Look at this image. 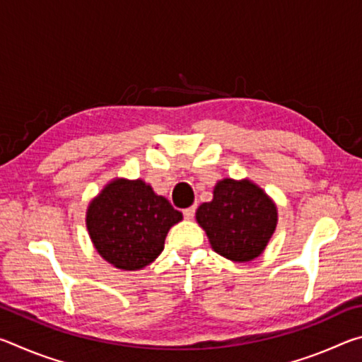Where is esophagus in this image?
Wrapping results in <instances>:
<instances>
[{
	"mask_svg": "<svg viewBox=\"0 0 362 362\" xmlns=\"http://www.w3.org/2000/svg\"><path fill=\"white\" fill-rule=\"evenodd\" d=\"M194 212H196V207L194 206L187 207V209H183V217H185L187 220H192L194 217Z\"/></svg>",
	"mask_w": 362,
	"mask_h": 362,
	"instance_id": "1",
	"label": "esophagus"
}]
</instances>
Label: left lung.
Returning a JSON list of instances; mask_svg holds the SVG:
<instances>
[{"label":"left lung","instance_id":"8db88e82","mask_svg":"<svg viewBox=\"0 0 362 362\" xmlns=\"http://www.w3.org/2000/svg\"><path fill=\"white\" fill-rule=\"evenodd\" d=\"M196 220L212 249L233 262L259 257L276 228V206L249 180L225 179L214 188V199L196 211Z\"/></svg>","mask_w":362,"mask_h":362}]
</instances>
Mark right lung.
Wrapping results in <instances>:
<instances>
[{"label": "right lung", "mask_w": 362, "mask_h": 362, "mask_svg": "<svg viewBox=\"0 0 362 362\" xmlns=\"http://www.w3.org/2000/svg\"><path fill=\"white\" fill-rule=\"evenodd\" d=\"M182 220L166 198L142 180H115L89 204L86 225L103 259L140 269L163 252L169 228Z\"/></svg>", "instance_id": "1"}]
</instances>
